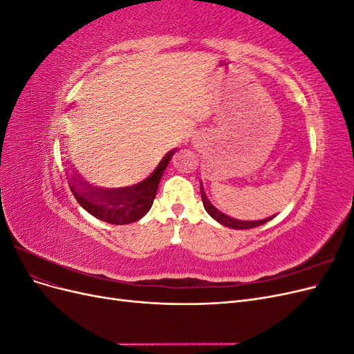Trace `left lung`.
Listing matches in <instances>:
<instances>
[{
  "instance_id": "8db88e82",
  "label": "left lung",
  "mask_w": 354,
  "mask_h": 354,
  "mask_svg": "<svg viewBox=\"0 0 354 354\" xmlns=\"http://www.w3.org/2000/svg\"><path fill=\"white\" fill-rule=\"evenodd\" d=\"M201 198H202V203H203V208L207 209V212L209 214V216L218 221L220 224H223V226L226 227H230V229H236V230H246V229H252V227H259L261 226V224L267 223L269 220H272L274 216H270V217H266L263 220H238V218H233V217H229L227 214L221 212L218 208H216L211 203V201L208 199L205 190H203V186H202V181H201Z\"/></svg>"
}]
</instances>
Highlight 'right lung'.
<instances>
[{
  "instance_id": "1",
  "label": "right lung",
  "mask_w": 354,
  "mask_h": 354,
  "mask_svg": "<svg viewBox=\"0 0 354 354\" xmlns=\"http://www.w3.org/2000/svg\"><path fill=\"white\" fill-rule=\"evenodd\" d=\"M176 152L177 149H173L165 153L151 176L125 187H97L90 185L75 168H66L69 187L80 205L95 218L118 226L130 224L145 217L151 209L160 177Z\"/></svg>"
}]
</instances>
